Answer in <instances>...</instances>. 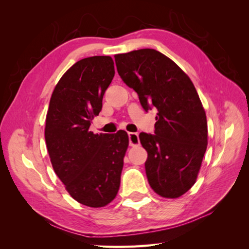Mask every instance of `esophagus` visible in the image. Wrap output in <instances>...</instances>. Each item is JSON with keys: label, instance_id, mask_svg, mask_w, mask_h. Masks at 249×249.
Listing matches in <instances>:
<instances>
[{"label": "esophagus", "instance_id": "esophagus-1", "mask_svg": "<svg viewBox=\"0 0 249 249\" xmlns=\"http://www.w3.org/2000/svg\"><path fill=\"white\" fill-rule=\"evenodd\" d=\"M127 135H129V141L131 146H136L140 144V140L137 133H129Z\"/></svg>", "mask_w": 249, "mask_h": 249}]
</instances>
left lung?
Returning <instances> with one entry per match:
<instances>
[{
    "label": "left lung",
    "mask_w": 249,
    "mask_h": 249,
    "mask_svg": "<svg viewBox=\"0 0 249 249\" xmlns=\"http://www.w3.org/2000/svg\"><path fill=\"white\" fill-rule=\"evenodd\" d=\"M120 78L142 108L158 110L155 134L140 133L153 190L177 198L195 184L208 145L205 109L192 81L171 59L153 49L114 56Z\"/></svg>",
    "instance_id": "obj_1"
}]
</instances>
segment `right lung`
<instances>
[{
	"instance_id": "1",
	"label": "right lung",
	"mask_w": 249,
	"mask_h": 249,
	"mask_svg": "<svg viewBox=\"0 0 249 249\" xmlns=\"http://www.w3.org/2000/svg\"><path fill=\"white\" fill-rule=\"evenodd\" d=\"M114 73L110 56L80 60L59 80L47 113L44 137L53 168L71 196L91 208L115 198L129 145L124 131H89Z\"/></svg>"
}]
</instances>
